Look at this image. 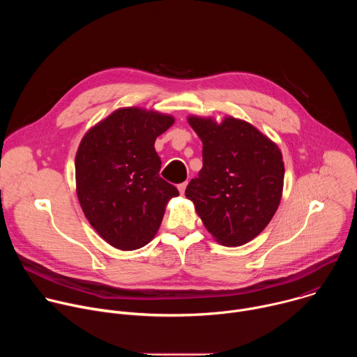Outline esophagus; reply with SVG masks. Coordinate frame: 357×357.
Wrapping results in <instances>:
<instances>
[{"mask_svg": "<svg viewBox=\"0 0 357 357\" xmlns=\"http://www.w3.org/2000/svg\"><path fill=\"white\" fill-rule=\"evenodd\" d=\"M186 186H188V182H182V183H179V185H178V189H179V192H181V195H183V193H185Z\"/></svg>", "mask_w": 357, "mask_h": 357, "instance_id": "1", "label": "esophagus"}]
</instances>
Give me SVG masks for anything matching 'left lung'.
<instances>
[{
	"instance_id": "1",
	"label": "left lung",
	"mask_w": 357,
	"mask_h": 357,
	"mask_svg": "<svg viewBox=\"0 0 357 357\" xmlns=\"http://www.w3.org/2000/svg\"><path fill=\"white\" fill-rule=\"evenodd\" d=\"M203 144V167L185 195L208 231L223 245L257 237L275 215L284 186L282 154L247 121L188 117Z\"/></svg>"
}]
</instances>
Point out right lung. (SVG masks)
Masks as SVG:
<instances>
[{
    "label": "right lung",
    "instance_id": "right-lung-1",
    "mask_svg": "<svg viewBox=\"0 0 357 357\" xmlns=\"http://www.w3.org/2000/svg\"><path fill=\"white\" fill-rule=\"evenodd\" d=\"M175 119L124 107L91 127L80 141L75 168L84 216L110 245L131 251L157 234L178 189L160 176L155 139Z\"/></svg>",
    "mask_w": 357,
    "mask_h": 357
}]
</instances>
